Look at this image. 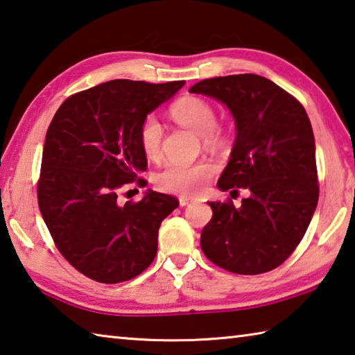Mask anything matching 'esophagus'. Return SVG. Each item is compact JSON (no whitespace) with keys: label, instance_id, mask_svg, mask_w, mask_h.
I'll return each mask as SVG.
<instances>
[{"label":"esophagus","instance_id":"obj_1","mask_svg":"<svg viewBox=\"0 0 355 355\" xmlns=\"http://www.w3.org/2000/svg\"><path fill=\"white\" fill-rule=\"evenodd\" d=\"M189 203H192V199H189V197H180V207H186Z\"/></svg>","mask_w":355,"mask_h":355}]
</instances>
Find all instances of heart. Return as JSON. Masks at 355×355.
I'll list each match as a JSON object with an SVG mask.
<instances>
[{
  "instance_id": "b5f03b06",
  "label": "heart",
  "mask_w": 355,
  "mask_h": 355,
  "mask_svg": "<svg viewBox=\"0 0 355 355\" xmlns=\"http://www.w3.org/2000/svg\"><path fill=\"white\" fill-rule=\"evenodd\" d=\"M171 116L177 123L200 135L203 144L208 147L219 148L225 144V133L216 127L218 116L214 106L200 97H183L171 107ZM163 141V127L155 116H147L139 127V144L147 158H158ZM216 171L211 161L197 163H172L167 164L158 175L156 184L166 192L182 196H196Z\"/></svg>"
}]
</instances>
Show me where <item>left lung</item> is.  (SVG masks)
<instances>
[{"instance_id": "obj_1", "label": "left lung", "mask_w": 355, "mask_h": 355, "mask_svg": "<svg viewBox=\"0 0 355 355\" xmlns=\"http://www.w3.org/2000/svg\"><path fill=\"white\" fill-rule=\"evenodd\" d=\"M189 92L219 100L235 119L236 139L218 188L250 192L238 208L232 200L208 202L213 218L202 230L203 254L235 274L272 271L302 241L318 205L307 112L293 95L254 73L203 80Z\"/></svg>"}]
</instances>
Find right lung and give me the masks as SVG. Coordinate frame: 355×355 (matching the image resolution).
Masks as SVG:
<instances>
[{
	"label": "right lung",
	"instance_id": "add662e5",
	"mask_svg": "<svg viewBox=\"0 0 355 355\" xmlns=\"http://www.w3.org/2000/svg\"><path fill=\"white\" fill-rule=\"evenodd\" d=\"M183 84H98L65 100L48 127L39 208L59 252L89 279L119 284L153 261L161 222L178 200L148 189L142 200L122 205L117 194L147 169L142 120Z\"/></svg>",
	"mask_w": 355,
	"mask_h": 355
}]
</instances>
